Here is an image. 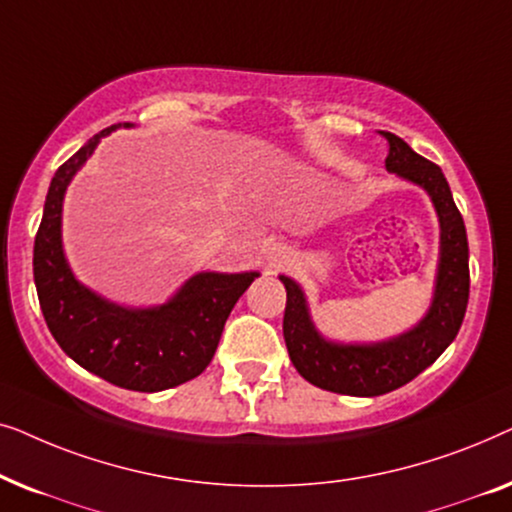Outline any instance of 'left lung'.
<instances>
[{
    "instance_id": "8db88e82",
    "label": "left lung",
    "mask_w": 512,
    "mask_h": 512,
    "mask_svg": "<svg viewBox=\"0 0 512 512\" xmlns=\"http://www.w3.org/2000/svg\"><path fill=\"white\" fill-rule=\"evenodd\" d=\"M380 135L389 146L384 167L426 188L443 230L436 296L422 324L380 345H331L314 331L300 286L289 277H279L286 289L284 340L293 366L314 387L347 396L389 394L429 368L457 338L471 289L466 226L443 170L412 151L401 137L391 132Z\"/></svg>"
}]
</instances>
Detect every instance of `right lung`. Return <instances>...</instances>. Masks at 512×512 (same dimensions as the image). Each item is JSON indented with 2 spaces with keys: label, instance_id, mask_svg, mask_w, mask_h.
<instances>
[{
  "label": "right lung",
  "instance_id": "obj_1",
  "mask_svg": "<svg viewBox=\"0 0 512 512\" xmlns=\"http://www.w3.org/2000/svg\"><path fill=\"white\" fill-rule=\"evenodd\" d=\"M114 128L97 132L55 172L34 237V284L48 331L81 368L123 389L163 391L209 366L230 310L258 272H200L153 310H125L83 289L62 256V198L100 137Z\"/></svg>",
  "mask_w": 512,
  "mask_h": 512
}]
</instances>
